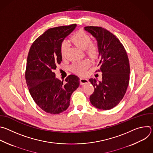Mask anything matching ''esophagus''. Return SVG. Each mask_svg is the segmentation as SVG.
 Returning a JSON list of instances; mask_svg holds the SVG:
<instances>
[{"mask_svg":"<svg viewBox=\"0 0 153 153\" xmlns=\"http://www.w3.org/2000/svg\"><path fill=\"white\" fill-rule=\"evenodd\" d=\"M80 83L81 85H84L89 83V80L86 79L85 78H80Z\"/></svg>","mask_w":153,"mask_h":153,"instance_id":"esophagus-1","label":"esophagus"}]
</instances>
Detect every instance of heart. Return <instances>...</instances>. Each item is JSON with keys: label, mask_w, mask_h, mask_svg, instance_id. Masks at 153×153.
I'll return each mask as SVG.
<instances>
[{"label": "heart", "mask_w": 153, "mask_h": 153, "mask_svg": "<svg viewBox=\"0 0 153 153\" xmlns=\"http://www.w3.org/2000/svg\"><path fill=\"white\" fill-rule=\"evenodd\" d=\"M71 40L74 44L82 50H85L86 53L91 57H95L98 54L97 47L96 44L91 42L90 36L83 31H79L76 33L72 37ZM68 48V44L66 41H63L60 46V55L62 58L66 56ZM90 66V62L88 60H83L77 62L72 65L71 70L78 74H83Z\"/></svg>", "instance_id": "heart-1"}]
</instances>
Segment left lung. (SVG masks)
Listing matches in <instances>:
<instances>
[{"label":"left lung","mask_w":153,"mask_h":153,"mask_svg":"<svg viewBox=\"0 0 153 153\" xmlns=\"http://www.w3.org/2000/svg\"><path fill=\"white\" fill-rule=\"evenodd\" d=\"M85 30L97 40L102 81H89L94 87L90 97L91 104L103 110L112 109L123 99L129 80V63L120 40L112 33L99 27H86Z\"/></svg>","instance_id":"8db88e82"}]
</instances>
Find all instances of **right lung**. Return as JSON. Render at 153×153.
I'll use <instances>...</instances> for the list:
<instances>
[{"instance_id":"add662e5","label":"right lung","mask_w":153,"mask_h":153,"mask_svg":"<svg viewBox=\"0 0 153 153\" xmlns=\"http://www.w3.org/2000/svg\"><path fill=\"white\" fill-rule=\"evenodd\" d=\"M76 26L48 29L33 43L28 53L25 78L30 93L42 110L51 114L67 110L72 93L80 85V79L76 75L68 76L63 84L54 73L62 60V43Z\"/></svg>"}]
</instances>
